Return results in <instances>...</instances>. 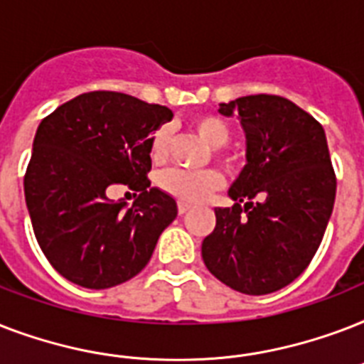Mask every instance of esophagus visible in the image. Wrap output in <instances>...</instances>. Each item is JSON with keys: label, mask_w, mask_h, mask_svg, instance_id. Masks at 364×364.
I'll list each match as a JSON object with an SVG mask.
<instances>
[{"label": "esophagus", "mask_w": 364, "mask_h": 364, "mask_svg": "<svg viewBox=\"0 0 364 364\" xmlns=\"http://www.w3.org/2000/svg\"><path fill=\"white\" fill-rule=\"evenodd\" d=\"M177 210H179V213H187L188 210H191V205L187 204V202H179V205H177Z\"/></svg>", "instance_id": "obj_1"}]
</instances>
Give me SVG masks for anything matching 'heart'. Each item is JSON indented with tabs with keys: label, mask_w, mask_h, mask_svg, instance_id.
<instances>
[{
	"label": "heart",
	"mask_w": 364,
	"mask_h": 364,
	"mask_svg": "<svg viewBox=\"0 0 364 364\" xmlns=\"http://www.w3.org/2000/svg\"><path fill=\"white\" fill-rule=\"evenodd\" d=\"M194 130L211 147H221L230 136L227 122L213 115L196 117L193 121ZM168 149V130L159 128L151 139L153 159H162ZM159 185L164 193L171 194L181 202H200L221 185V176L215 170L193 171L185 168H168L159 176Z\"/></svg>",
	"instance_id": "b5f03b06"
}]
</instances>
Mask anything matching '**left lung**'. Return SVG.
Here are the masks:
<instances>
[{
	"instance_id": "left-lung-1",
	"label": "left lung",
	"mask_w": 364,
	"mask_h": 364,
	"mask_svg": "<svg viewBox=\"0 0 364 364\" xmlns=\"http://www.w3.org/2000/svg\"><path fill=\"white\" fill-rule=\"evenodd\" d=\"M238 117L245 166L228 188L232 208H215L202 242L213 276L243 294H268L294 282L314 259L336 196L323 126L282 96L257 94L219 105Z\"/></svg>"
}]
</instances>
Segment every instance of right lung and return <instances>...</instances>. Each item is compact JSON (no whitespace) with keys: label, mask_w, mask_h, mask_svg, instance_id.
I'll use <instances>...</instances> for the list:
<instances>
[{"label":"right lung","mask_w":364,"mask_h":364,"mask_svg":"<svg viewBox=\"0 0 364 364\" xmlns=\"http://www.w3.org/2000/svg\"><path fill=\"white\" fill-rule=\"evenodd\" d=\"M168 107L121 92L77 96L43 119L24 177L37 243L71 283L109 289L147 266L177 217L170 194L151 187V139L171 121ZM139 190L132 206L107 194Z\"/></svg>","instance_id":"add662e5"}]
</instances>
